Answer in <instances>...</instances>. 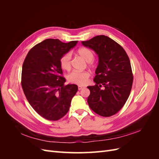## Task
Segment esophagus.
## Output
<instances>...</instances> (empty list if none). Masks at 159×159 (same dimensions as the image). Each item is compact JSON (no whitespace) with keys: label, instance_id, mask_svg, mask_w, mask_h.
<instances>
[{"label":"esophagus","instance_id":"34e87169","mask_svg":"<svg viewBox=\"0 0 159 159\" xmlns=\"http://www.w3.org/2000/svg\"><path fill=\"white\" fill-rule=\"evenodd\" d=\"M84 86H81V85H79L78 86V89L79 90H81V89H82L83 88H84Z\"/></svg>","mask_w":159,"mask_h":159}]
</instances>
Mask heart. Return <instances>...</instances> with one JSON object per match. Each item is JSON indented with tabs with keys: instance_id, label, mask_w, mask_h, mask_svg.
Instances as JSON below:
<instances>
[{
	"instance_id": "b5f03b06",
	"label": "heart",
	"mask_w": 159,
	"mask_h": 159,
	"mask_svg": "<svg viewBox=\"0 0 159 159\" xmlns=\"http://www.w3.org/2000/svg\"><path fill=\"white\" fill-rule=\"evenodd\" d=\"M78 54L84 59L85 61L88 62L89 66H93V62L91 61L94 58L93 52L88 48H80L77 51ZM71 56L70 53L61 56L60 60V64L61 69L69 71L71 69ZM90 77L89 71H73L67 76L68 81L71 84L79 85H84L87 84L88 79Z\"/></svg>"
}]
</instances>
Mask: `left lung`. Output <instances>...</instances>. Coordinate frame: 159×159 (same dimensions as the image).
Returning <instances> with one entry per match:
<instances>
[{
	"instance_id": "left-lung-1",
	"label": "left lung",
	"mask_w": 159,
	"mask_h": 159,
	"mask_svg": "<svg viewBox=\"0 0 159 159\" xmlns=\"http://www.w3.org/2000/svg\"><path fill=\"white\" fill-rule=\"evenodd\" d=\"M81 43L94 50L99 58L93 79L95 85L88 87L89 106L101 116L110 117L123 107L131 93V62L123 47L108 36H97Z\"/></svg>"
}]
</instances>
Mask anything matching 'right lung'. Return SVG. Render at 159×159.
<instances>
[{"label": "right lung", "mask_w": 159, "mask_h": 159, "mask_svg": "<svg viewBox=\"0 0 159 159\" xmlns=\"http://www.w3.org/2000/svg\"><path fill=\"white\" fill-rule=\"evenodd\" d=\"M78 41L64 43L46 39L34 46L24 61L21 84L28 103L41 117L57 121L68 112L78 85H65L66 79L60 64L61 56Z\"/></svg>", "instance_id": "1"}]
</instances>
